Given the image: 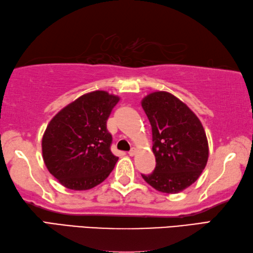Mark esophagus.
Segmentation results:
<instances>
[{"mask_svg": "<svg viewBox=\"0 0 253 253\" xmlns=\"http://www.w3.org/2000/svg\"><path fill=\"white\" fill-rule=\"evenodd\" d=\"M128 155H129L130 157L135 156V155H136V149H135V148H132V149H131L129 152H128Z\"/></svg>", "mask_w": 253, "mask_h": 253, "instance_id": "obj_1", "label": "esophagus"}]
</instances>
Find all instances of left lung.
Masks as SVG:
<instances>
[{
    "instance_id": "1",
    "label": "left lung",
    "mask_w": 253,
    "mask_h": 253,
    "mask_svg": "<svg viewBox=\"0 0 253 253\" xmlns=\"http://www.w3.org/2000/svg\"><path fill=\"white\" fill-rule=\"evenodd\" d=\"M141 106L152 129L156 168L141 174L153 189L176 194L191 186L205 169L209 142L201 121L171 93L158 91L143 97Z\"/></svg>"
}]
</instances>
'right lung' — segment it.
I'll use <instances>...</instances> for the list:
<instances>
[{
  "label": "right lung",
  "instance_id": "right-lung-1",
  "mask_svg": "<svg viewBox=\"0 0 253 253\" xmlns=\"http://www.w3.org/2000/svg\"><path fill=\"white\" fill-rule=\"evenodd\" d=\"M118 101L106 91L86 93L48 124L42 141L43 162L64 187L90 190L113 171L118 158L111 151L106 123Z\"/></svg>",
  "mask_w": 253,
  "mask_h": 253
}]
</instances>
